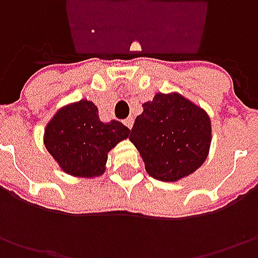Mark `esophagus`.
I'll list each match as a JSON object with an SVG mask.
<instances>
[{
  "instance_id": "1",
  "label": "esophagus",
  "mask_w": 258,
  "mask_h": 258,
  "mask_svg": "<svg viewBox=\"0 0 258 258\" xmlns=\"http://www.w3.org/2000/svg\"><path fill=\"white\" fill-rule=\"evenodd\" d=\"M123 123H124V126H126V127H129V129H131V127L134 126V119H132V117H127V119L124 120Z\"/></svg>"
}]
</instances>
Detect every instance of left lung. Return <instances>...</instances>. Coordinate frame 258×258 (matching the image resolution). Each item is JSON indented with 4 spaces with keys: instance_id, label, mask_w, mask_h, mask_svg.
I'll return each mask as SVG.
<instances>
[{
    "instance_id": "1",
    "label": "left lung",
    "mask_w": 258,
    "mask_h": 258,
    "mask_svg": "<svg viewBox=\"0 0 258 258\" xmlns=\"http://www.w3.org/2000/svg\"><path fill=\"white\" fill-rule=\"evenodd\" d=\"M142 107L129 139L142 155L146 172L172 182L197 171L211 144L208 114L178 93H158Z\"/></svg>"
}]
</instances>
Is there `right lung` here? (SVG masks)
<instances>
[{"mask_svg": "<svg viewBox=\"0 0 258 258\" xmlns=\"http://www.w3.org/2000/svg\"><path fill=\"white\" fill-rule=\"evenodd\" d=\"M129 132L117 120L100 122L97 107L80 100L55 113L45 127L44 145L64 172L92 178L103 173L107 152Z\"/></svg>", "mask_w": 258, "mask_h": 258, "instance_id": "1", "label": "right lung"}]
</instances>
